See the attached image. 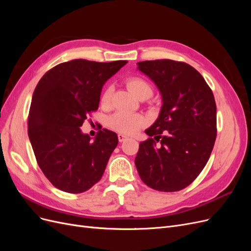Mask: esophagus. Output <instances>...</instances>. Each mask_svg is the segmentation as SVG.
<instances>
[{"mask_svg":"<svg viewBox=\"0 0 251 251\" xmlns=\"http://www.w3.org/2000/svg\"><path fill=\"white\" fill-rule=\"evenodd\" d=\"M126 138H127V137H126V135L121 134V133H119V134H118V140H119V142H123V141H125Z\"/></svg>","mask_w":251,"mask_h":251,"instance_id":"34e87169","label":"esophagus"}]
</instances>
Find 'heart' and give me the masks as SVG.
I'll return each instance as SVG.
<instances>
[{"instance_id": "heart-1", "label": "heart", "mask_w": 251, "mask_h": 251, "mask_svg": "<svg viewBox=\"0 0 251 251\" xmlns=\"http://www.w3.org/2000/svg\"><path fill=\"white\" fill-rule=\"evenodd\" d=\"M126 86L138 100H140V98L147 100L153 93V88L150 83L146 79L138 76L128 77L126 79ZM110 100L111 89L107 88L103 91L100 101L102 105H108ZM143 124L144 119L141 115L126 111H117L108 119V126L111 128L125 134L136 133L143 126Z\"/></svg>"}]
</instances>
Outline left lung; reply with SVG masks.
I'll return each mask as SVG.
<instances>
[{
    "mask_svg": "<svg viewBox=\"0 0 251 251\" xmlns=\"http://www.w3.org/2000/svg\"><path fill=\"white\" fill-rule=\"evenodd\" d=\"M137 66L158 88L162 105L155 123L146 130L150 138L139 144L136 168L144 183L156 191H181L199 176L214 148V94L188 64L156 59Z\"/></svg>",
    "mask_w": 251,
    "mask_h": 251,
    "instance_id": "8db88e82",
    "label": "left lung"
}]
</instances>
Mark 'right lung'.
Returning <instances> with one entry per match:
<instances>
[{
    "label": "right lung",
    "mask_w": 251,
    "mask_h": 251,
    "mask_svg": "<svg viewBox=\"0 0 251 251\" xmlns=\"http://www.w3.org/2000/svg\"><path fill=\"white\" fill-rule=\"evenodd\" d=\"M126 63L73 59L52 68L37 83L28 136L42 172L60 191L79 194L101 179L117 135L102 128L91 140L80 126L98 109L105 81Z\"/></svg>",
    "instance_id": "obj_1"
}]
</instances>
